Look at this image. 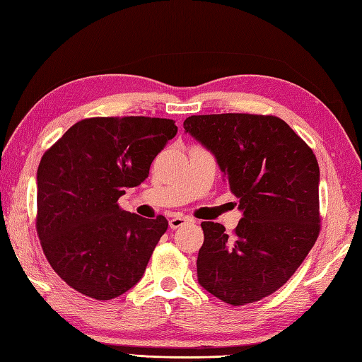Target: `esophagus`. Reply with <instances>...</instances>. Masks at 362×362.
<instances>
[{"label": "esophagus", "instance_id": "esophagus-1", "mask_svg": "<svg viewBox=\"0 0 362 362\" xmlns=\"http://www.w3.org/2000/svg\"><path fill=\"white\" fill-rule=\"evenodd\" d=\"M189 221H191L189 218L182 216V214H175V216H173L171 219H169V227H171L173 230H175V228H180L182 226L188 224Z\"/></svg>", "mask_w": 362, "mask_h": 362}]
</instances>
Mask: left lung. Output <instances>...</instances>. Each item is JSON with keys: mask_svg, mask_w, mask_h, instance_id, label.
Returning a JSON list of instances; mask_svg holds the SVG:
<instances>
[{"mask_svg": "<svg viewBox=\"0 0 362 362\" xmlns=\"http://www.w3.org/2000/svg\"><path fill=\"white\" fill-rule=\"evenodd\" d=\"M183 127L214 153L243 210L232 235L201 224L199 283L228 305L258 302L294 275L319 236L316 156L274 115H193Z\"/></svg>", "mask_w": 362, "mask_h": 362, "instance_id": "1", "label": "left lung"}]
</instances>
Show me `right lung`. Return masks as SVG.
I'll return each instance as SVG.
<instances>
[{
    "label": "right lung",
    "mask_w": 362,
    "mask_h": 362,
    "mask_svg": "<svg viewBox=\"0 0 362 362\" xmlns=\"http://www.w3.org/2000/svg\"><path fill=\"white\" fill-rule=\"evenodd\" d=\"M174 122L86 118L43 153L37 235L54 272L81 294L110 300L143 276L168 221L124 211L118 199L149 175L152 160L177 134Z\"/></svg>",
    "instance_id": "1"
}]
</instances>
